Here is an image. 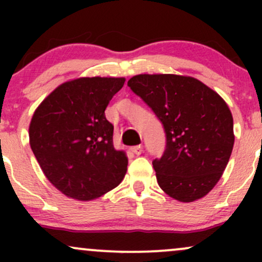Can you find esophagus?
I'll return each mask as SVG.
<instances>
[{"label":"esophagus","instance_id":"34e87169","mask_svg":"<svg viewBox=\"0 0 262 262\" xmlns=\"http://www.w3.org/2000/svg\"><path fill=\"white\" fill-rule=\"evenodd\" d=\"M132 152L135 155H140L141 152H143V145H135V146H132V148H129Z\"/></svg>","mask_w":262,"mask_h":262}]
</instances>
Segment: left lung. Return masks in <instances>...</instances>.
Returning <instances> with one entry per match:
<instances>
[{
  "instance_id": "8db88e82",
  "label": "left lung",
  "mask_w": 262,
  "mask_h": 262,
  "mask_svg": "<svg viewBox=\"0 0 262 262\" xmlns=\"http://www.w3.org/2000/svg\"><path fill=\"white\" fill-rule=\"evenodd\" d=\"M164 127L166 149L152 160L162 191L193 202L217 185L234 145L233 116L217 92L194 77L137 75L128 81Z\"/></svg>"
}]
</instances>
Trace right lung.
<instances>
[{
	"instance_id": "add662e5",
	"label": "right lung",
	"mask_w": 262,
	"mask_h": 262,
	"mask_svg": "<svg viewBox=\"0 0 262 262\" xmlns=\"http://www.w3.org/2000/svg\"><path fill=\"white\" fill-rule=\"evenodd\" d=\"M123 77L68 81L41 102L29 125L33 154L47 179L65 196L101 197L127 172L124 151L113 146V124L104 111L124 85Z\"/></svg>"
}]
</instances>
